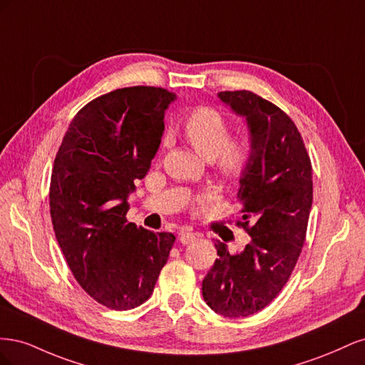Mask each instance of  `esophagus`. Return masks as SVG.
<instances>
[{"mask_svg": "<svg viewBox=\"0 0 365 365\" xmlns=\"http://www.w3.org/2000/svg\"><path fill=\"white\" fill-rule=\"evenodd\" d=\"M195 239H196V235L192 233V231H189V230H181L180 231V242H181V244L189 245V244H192V242H195Z\"/></svg>", "mask_w": 365, "mask_h": 365, "instance_id": "esophagus-1", "label": "esophagus"}]
</instances>
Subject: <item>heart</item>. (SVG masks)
Segmentation results:
<instances>
[{
	"instance_id": "heart-1",
	"label": "heart",
	"mask_w": 365,
	"mask_h": 365,
	"mask_svg": "<svg viewBox=\"0 0 365 365\" xmlns=\"http://www.w3.org/2000/svg\"><path fill=\"white\" fill-rule=\"evenodd\" d=\"M185 140L207 160H213L225 178H237L252 158V145L245 137L230 138L228 118L213 106H196L184 117Z\"/></svg>"
}]
</instances>
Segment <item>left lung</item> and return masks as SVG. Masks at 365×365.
Instances as JSON below:
<instances>
[{
  "instance_id": "1",
  "label": "left lung",
  "mask_w": 365,
  "mask_h": 365,
  "mask_svg": "<svg viewBox=\"0 0 365 365\" xmlns=\"http://www.w3.org/2000/svg\"><path fill=\"white\" fill-rule=\"evenodd\" d=\"M217 96L247 118L251 132L252 158L237 195L244 216L236 222L251 242L236 254L216 242L219 259L202 280V295L216 314L239 318L267 307L291 277L312 207V164L279 106L247 90Z\"/></svg>"
}]
</instances>
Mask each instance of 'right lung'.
<instances>
[{
    "instance_id": "add662e5",
    "label": "right lung",
    "mask_w": 365,
    "mask_h": 365,
    "mask_svg": "<svg viewBox=\"0 0 365 365\" xmlns=\"http://www.w3.org/2000/svg\"><path fill=\"white\" fill-rule=\"evenodd\" d=\"M175 98L158 86H128L86 103L54 158L50 215L54 235L82 289L114 311L152 295L175 244L128 222V195L160 148L164 111Z\"/></svg>"
}]
</instances>
